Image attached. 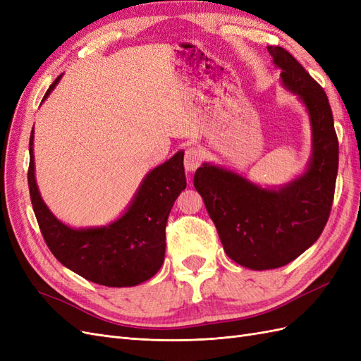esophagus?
I'll return each instance as SVG.
<instances>
[{"label": "esophagus", "instance_id": "obj_1", "mask_svg": "<svg viewBox=\"0 0 361 361\" xmlns=\"http://www.w3.org/2000/svg\"><path fill=\"white\" fill-rule=\"evenodd\" d=\"M202 152L194 147V146H190L185 149V157H183V164H185V170L187 171H194L197 167H200L202 164Z\"/></svg>", "mask_w": 361, "mask_h": 361}]
</instances>
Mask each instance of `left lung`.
I'll return each mask as SVG.
<instances>
[{
	"label": "left lung",
	"mask_w": 361,
	"mask_h": 361,
	"mask_svg": "<svg viewBox=\"0 0 361 361\" xmlns=\"http://www.w3.org/2000/svg\"><path fill=\"white\" fill-rule=\"evenodd\" d=\"M268 52L283 85L309 111L313 152L307 170L277 190L206 162L194 174L226 255L256 271L285 267L316 243L329 221L338 167V141L324 89L286 49L268 47Z\"/></svg>",
	"instance_id": "8db88e82"
}]
</instances>
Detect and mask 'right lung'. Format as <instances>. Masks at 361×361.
I'll return each instance as SVG.
<instances>
[{"label": "right lung", "mask_w": 361, "mask_h": 361, "mask_svg": "<svg viewBox=\"0 0 361 361\" xmlns=\"http://www.w3.org/2000/svg\"><path fill=\"white\" fill-rule=\"evenodd\" d=\"M57 76L48 92L59 84ZM32 135L30 137L28 187L32 211L43 239L56 259L85 280L108 288L137 286L154 277L166 256V224L174 200L187 187L183 152L152 170L141 182L133 203L114 223L72 228L52 215L42 200L35 178Z\"/></svg>", "instance_id": "obj_1"}]
</instances>
